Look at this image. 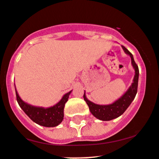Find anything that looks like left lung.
<instances>
[{"label": "left lung", "instance_id": "left-lung-1", "mask_svg": "<svg viewBox=\"0 0 159 159\" xmlns=\"http://www.w3.org/2000/svg\"><path fill=\"white\" fill-rule=\"evenodd\" d=\"M121 48L125 51V53L130 57L132 66H133L134 71H135L133 82H132L130 88L128 89V90L119 99H118L113 103L109 104V105H98V104L94 103V102H91L87 98L85 91L84 93V99L88 104L90 112L97 119L101 120V121H110V120L115 119V118L121 116L126 111L128 106L130 105V103L135 98L136 94L137 93L139 79L138 66H137L134 60V57L132 53L124 46H121Z\"/></svg>", "mask_w": 159, "mask_h": 159}]
</instances>
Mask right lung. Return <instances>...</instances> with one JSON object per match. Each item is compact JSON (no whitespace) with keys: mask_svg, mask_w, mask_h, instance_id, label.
<instances>
[{"mask_svg":"<svg viewBox=\"0 0 159 159\" xmlns=\"http://www.w3.org/2000/svg\"><path fill=\"white\" fill-rule=\"evenodd\" d=\"M15 90L17 102L20 108L36 124L41 126L53 128L59 125L62 121L64 117V107L66 102L69 99L71 90L69 93H66L60 99V102H57L56 105L48 108H44L30 105L24 102L19 96L16 88Z\"/></svg>","mask_w":159,"mask_h":159,"instance_id":"1","label":"right lung"}]
</instances>
